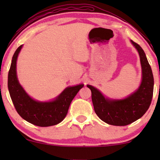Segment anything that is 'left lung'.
Wrapping results in <instances>:
<instances>
[{
	"instance_id": "left-lung-1",
	"label": "left lung",
	"mask_w": 160,
	"mask_h": 160,
	"mask_svg": "<svg viewBox=\"0 0 160 160\" xmlns=\"http://www.w3.org/2000/svg\"><path fill=\"white\" fill-rule=\"evenodd\" d=\"M140 56L142 80L138 89L124 99L105 98L98 89L87 85L92 92L94 110L97 116L106 123L126 126L135 122L146 113L153 98V76L151 68L142 48L131 40Z\"/></svg>"
}]
</instances>
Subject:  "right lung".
Returning <instances> with one entry per match:
<instances>
[{
  "label": "right lung",
  "mask_w": 160,
  "mask_h": 160,
  "mask_svg": "<svg viewBox=\"0 0 160 160\" xmlns=\"http://www.w3.org/2000/svg\"><path fill=\"white\" fill-rule=\"evenodd\" d=\"M22 47V45L14 53L8 74V89L14 107L24 120L35 126L47 127L59 123L65 119L70 104L83 84L67 87L52 102L34 100L20 85L16 75V61Z\"/></svg>",
  "instance_id": "1"
}]
</instances>
